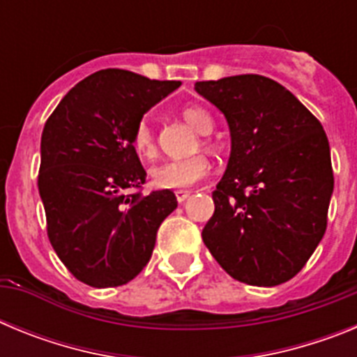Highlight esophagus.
Returning <instances> with one entry per match:
<instances>
[{
	"label": "esophagus",
	"mask_w": 357,
	"mask_h": 357,
	"mask_svg": "<svg viewBox=\"0 0 357 357\" xmlns=\"http://www.w3.org/2000/svg\"><path fill=\"white\" fill-rule=\"evenodd\" d=\"M189 195H191V191H175V197H176V202H178V204H182V202L188 200Z\"/></svg>",
	"instance_id": "34e87169"
}]
</instances>
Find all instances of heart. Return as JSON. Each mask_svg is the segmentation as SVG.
<instances>
[{"label":"heart","instance_id":"heart-1","mask_svg":"<svg viewBox=\"0 0 357 357\" xmlns=\"http://www.w3.org/2000/svg\"><path fill=\"white\" fill-rule=\"evenodd\" d=\"M185 121L200 134H209L214 127L211 114L200 105H185L182 109ZM132 148L141 159H153L157 155L155 132L148 119H141L132 132ZM211 172V160L204 153H195L185 159L166 160L150 169L151 184L160 189H185L206 178Z\"/></svg>","mask_w":357,"mask_h":357}]
</instances>
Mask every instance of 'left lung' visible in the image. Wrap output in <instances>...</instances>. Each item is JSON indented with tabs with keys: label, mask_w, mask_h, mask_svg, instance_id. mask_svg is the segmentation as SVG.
<instances>
[{
	"label": "left lung",
	"mask_w": 357,
	"mask_h": 357,
	"mask_svg": "<svg viewBox=\"0 0 357 357\" xmlns=\"http://www.w3.org/2000/svg\"><path fill=\"white\" fill-rule=\"evenodd\" d=\"M195 89L225 114L232 141L202 239L232 279L282 284L326 234L334 175L324 127L261 75L197 82Z\"/></svg>",
	"instance_id": "left-lung-1"
}]
</instances>
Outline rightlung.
<instances>
[{
  "instance_id": "add662e5",
  "label": "right lung",
  "mask_w": 357,
  "mask_h": 357,
  "mask_svg": "<svg viewBox=\"0 0 357 357\" xmlns=\"http://www.w3.org/2000/svg\"><path fill=\"white\" fill-rule=\"evenodd\" d=\"M178 85L102 69L75 85L44 125L37 185L46 230L84 284L114 288L134 279L150 261L160 223L176 209L173 191H139L146 172L132 132Z\"/></svg>"
}]
</instances>
